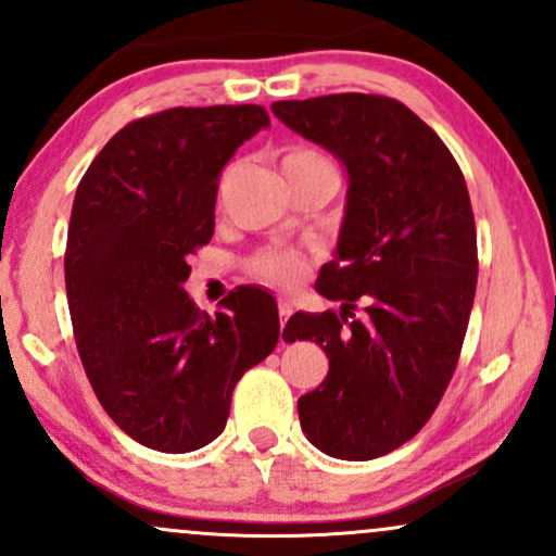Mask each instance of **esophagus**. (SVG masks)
Listing matches in <instances>:
<instances>
[{"mask_svg":"<svg viewBox=\"0 0 556 556\" xmlns=\"http://www.w3.org/2000/svg\"><path fill=\"white\" fill-rule=\"evenodd\" d=\"M290 314H292V303L287 298H279V318H282V324L290 318Z\"/></svg>","mask_w":556,"mask_h":556,"instance_id":"obj_1","label":"esophagus"}]
</instances>
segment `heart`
<instances>
[{
    "label": "heart",
    "instance_id": "obj_1",
    "mask_svg": "<svg viewBox=\"0 0 556 556\" xmlns=\"http://www.w3.org/2000/svg\"><path fill=\"white\" fill-rule=\"evenodd\" d=\"M295 167H329L331 169V164L321 154H316V151L311 149H292L287 151L282 159V169H295ZM303 269H305V258L292 251H264L251 261L253 277L264 279V282H271V285H292Z\"/></svg>",
    "mask_w": 556,
    "mask_h": 556
}]
</instances>
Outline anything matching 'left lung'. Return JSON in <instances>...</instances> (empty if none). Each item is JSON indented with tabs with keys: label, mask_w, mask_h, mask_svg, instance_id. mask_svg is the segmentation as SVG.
Returning <instances> with one entry per match:
<instances>
[{
	"label": "left lung",
	"mask_w": 556,
	"mask_h": 556,
	"mask_svg": "<svg viewBox=\"0 0 556 556\" xmlns=\"http://www.w3.org/2000/svg\"><path fill=\"white\" fill-rule=\"evenodd\" d=\"M271 112L348 172L334 261L316 282L340 314H295L282 334L329 358L327 379L298 400L300 429L324 455L374 460L424 429L460 358L478 277L468 185L442 138L387 96L274 101Z\"/></svg>",
	"instance_id": "obj_1"
}]
</instances>
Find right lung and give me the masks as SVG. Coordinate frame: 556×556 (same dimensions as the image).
Segmentation results:
<instances>
[{"mask_svg": "<svg viewBox=\"0 0 556 556\" xmlns=\"http://www.w3.org/2000/svg\"><path fill=\"white\" fill-rule=\"evenodd\" d=\"M261 127L256 104L151 114L99 151L75 193L65 285L83 368L114 424L156 452L214 442L240 376L277 348L266 290L238 287L208 316L182 287L214 235L222 169Z\"/></svg>", "mask_w": 556, "mask_h": 556, "instance_id": "right-lung-1", "label": "right lung"}]
</instances>
